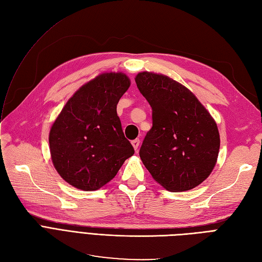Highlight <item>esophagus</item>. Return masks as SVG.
Wrapping results in <instances>:
<instances>
[{"mask_svg": "<svg viewBox=\"0 0 262 262\" xmlns=\"http://www.w3.org/2000/svg\"><path fill=\"white\" fill-rule=\"evenodd\" d=\"M132 146H133V148L136 149V150H138V148H139V146H140V140L139 139H136V140H133L132 142Z\"/></svg>", "mask_w": 262, "mask_h": 262, "instance_id": "34e87169", "label": "esophagus"}]
</instances>
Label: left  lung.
Here are the masks:
<instances>
[{
  "instance_id": "1",
  "label": "left lung",
  "mask_w": 262,
  "mask_h": 262,
  "mask_svg": "<svg viewBox=\"0 0 262 262\" xmlns=\"http://www.w3.org/2000/svg\"><path fill=\"white\" fill-rule=\"evenodd\" d=\"M136 83L152 107L153 126L140 148L146 169L169 191L199 186L217 161L216 122L193 93L168 76L141 72Z\"/></svg>"
}]
</instances>
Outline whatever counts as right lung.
Instances as JSON below:
<instances>
[{
  "label": "right lung",
  "instance_id": "1",
  "mask_svg": "<svg viewBox=\"0 0 262 262\" xmlns=\"http://www.w3.org/2000/svg\"><path fill=\"white\" fill-rule=\"evenodd\" d=\"M130 84L121 72L102 73L77 90L55 119L49 133L51 160L71 186L97 190L134 154L117 115Z\"/></svg>",
  "mask_w": 262,
  "mask_h": 262
}]
</instances>
